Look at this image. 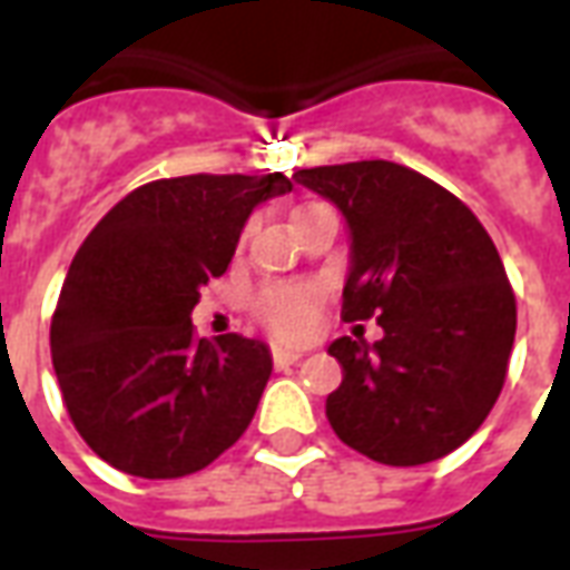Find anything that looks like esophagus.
<instances>
[{"label":"esophagus","instance_id":"34e87169","mask_svg":"<svg viewBox=\"0 0 570 570\" xmlns=\"http://www.w3.org/2000/svg\"><path fill=\"white\" fill-rule=\"evenodd\" d=\"M274 366H293L298 360L305 357V354H298V351H289V347H274L272 351Z\"/></svg>","mask_w":570,"mask_h":570}]
</instances>
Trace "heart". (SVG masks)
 <instances>
[{"label": "heart", "mask_w": 570, "mask_h": 570, "mask_svg": "<svg viewBox=\"0 0 570 570\" xmlns=\"http://www.w3.org/2000/svg\"><path fill=\"white\" fill-rule=\"evenodd\" d=\"M256 314L281 338H308L321 323L317 286H272L256 298Z\"/></svg>", "instance_id": "heart-1"}]
</instances>
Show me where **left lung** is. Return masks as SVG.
Segmentation results:
<instances>
[{"mask_svg": "<svg viewBox=\"0 0 570 570\" xmlns=\"http://www.w3.org/2000/svg\"><path fill=\"white\" fill-rule=\"evenodd\" d=\"M347 225L345 321L379 317L382 338L342 335L326 396L335 436L379 464H430L489 419L513 351L515 298L466 204L394 161L293 174Z\"/></svg>", "mask_w": 570, "mask_h": 570, "instance_id": "obj_1", "label": "left lung"}]
</instances>
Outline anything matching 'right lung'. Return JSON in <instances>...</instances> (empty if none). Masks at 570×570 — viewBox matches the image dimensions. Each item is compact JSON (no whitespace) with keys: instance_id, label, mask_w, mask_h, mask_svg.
Segmentation results:
<instances>
[{"instance_id":"add662e5","label":"right lung","mask_w":570,"mask_h":570,"mask_svg":"<svg viewBox=\"0 0 570 570\" xmlns=\"http://www.w3.org/2000/svg\"><path fill=\"white\" fill-rule=\"evenodd\" d=\"M284 174L176 176L106 213L69 265L51 360L81 440L121 473L176 479L232 449L272 379L259 338H195L200 286L223 277Z\"/></svg>"}]
</instances>
